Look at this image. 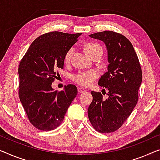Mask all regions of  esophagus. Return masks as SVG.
I'll return each mask as SVG.
<instances>
[{
    "instance_id": "1",
    "label": "esophagus",
    "mask_w": 160,
    "mask_h": 160,
    "mask_svg": "<svg viewBox=\"0 0 160 160\" xmlns=\"http://www.w3.org/2000/svg\"><path fill=\"white\" fill-rule=\"evenodd\" d=\"M78 92H79V93H84V92L86 91V90H85L84 88H82V87H79V88H78Z\"/></svg>"
}]
</instances>
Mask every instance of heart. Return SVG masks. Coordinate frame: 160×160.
<instances>
[{
    "mask_svg": "<svg viewBox=\"0 0 160 160\" xmlns=\"http://www.w3.org/2000/svg\"><path fill=\"white\" fill-rule=\"evenodd\" d=\"M83 49H84L85 53H86L88 56H89L91 53L95 52L97 50H102V46L97 42H88L85 43L83 46ZM73 53V48H69L68 51L65 53L64 57V62L65 64H68L70 62ZM97 78V73L95 71H88L85 72H81L76 75L75 77L73 78V80L75 82L80 84L84 86H89L93 81L96 80Z\"/></svg>",
    "mask_w": 160,
    "mask_h": 160,
    "instance_id": "b5f03b06",
    "label": "heart"
}]
</instances>
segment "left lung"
Returning <instances> with one entry per match:
<instances>
[{
    "label": "left lung",
    "instance_id": "8db88e82",
    "mask_svg": "<svg viewBox=\"0 0 160 160\" xmlns=\"http://www.w3.org/2000/svg\"><path fill=\"white\" fill-rule=\"evenodd\" d=\"M89 36L104 42L109 64L98 81L108 90V98L103 99L100 92L91 91L93 101L88 114L96 131L108 133L124 124L137 104L142 71L133 46L123 35L107 30Z\"/></svg>",
    "mask_w": 160,
    "mask_h": 160
}]
</instances>
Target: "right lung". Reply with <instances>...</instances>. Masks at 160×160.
Returning <instances> with one entry per match:
<instances>
[{
  "instance_id": "1",
  "label": "right lung",
  "mask_w": 160,
  "mask_h": 160,
  "mask_svg": "<svg viewBox=\"0 0 160 160\" xmlns=\"http://www.w3.org/2000/svg\"><path fill=\"white\" fill-rule=\"evenodd\" d=\"M82 33L50 32L32 42L19 65V96L28 120L40 130L62 124L67 110L78 94L75 85L54 91L51 84L64 67L65 53Z\"/></svg>"
}]
</instances>
